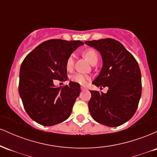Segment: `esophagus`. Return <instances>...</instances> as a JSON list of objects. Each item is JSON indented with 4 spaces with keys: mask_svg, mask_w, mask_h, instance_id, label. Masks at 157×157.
I'll list each match as a JSON object with an SVG mask.
<instances>
[{
    "mask_svg": "<svg viewBox=\"0 0 157 157\" xmlns=\"http://www.w3.org/2000/svg\"><path fill=\"white\" fill-rule=\"evenodd\" d=\"M85 89H86V88L85 87V86H81V90H82V91H83Z\"/></svg>",
    "mask_w": 157,
    "mask_h": 157,
    "instance_id": "esophagus-1",
    "label": "esophagus"
}]
</instances>
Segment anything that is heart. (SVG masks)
<instances>
[{
    "label": "heart",
    "mask_w": 157,
    "mask_h": 157,
    "mask_svg": "<svg viewBox=\"0 0 157 157\" xmlns=\"http://www.w3.org/2000/svg\"><path fill=\"white\" fill-rule=\"evenodd\" d=\"M83 55L86 59L91 63V64L97 63L98 60V55L97 52L93 48H88L83 52ZM74 63H75V55L71 54L68 56L66 60V67L67 70H71L74 67ZM71 80L73 82H77L80 85H86L89 80V77L88 75H82V74H75L71 77Z\"/></svg>",
    "instance_id": "b5f03b06"
}]
</instances>
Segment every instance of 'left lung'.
Masks as SVG:
<instances>
[{"mask_svg":"<svg viewBox=\"0 0 157 157\" xmlns=\"http://www.w3.org/2000/svg\"><path fill=\"white\" fill-rule=\"evenodd\" d=\"M100 52L102 67L92 82L97 87L109 88L107 93L90 91L89 109L99 123L117 127L128 121L137 109L142 94L141 72L134 56L116 40L86 41Z\"/></svg>","mask_w":157,"mask_h":157,"instance_id":"8db88e82","label":"left lung"}]
</instances>
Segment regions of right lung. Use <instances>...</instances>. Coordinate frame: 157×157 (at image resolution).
<instances>
[{"label": "right lung", "instance_id": "obj_1", "mask_svg": "<svg viewBox=\"0 0 157 157\" xmlns=\"http://www.w3.org/2000/svg\"><path fill=\"white\" fill-rule=\"evenodd\" d=\"M84 44L80 40L60 39L46 40L25 57L20 69L19 94L29 116L44 126H52L67 120L80 86L71 82L56 87L54 81L68 79L66 60Z\"/></svg>", "mask_w": 157, "mask_h": 157}]
</instances>
